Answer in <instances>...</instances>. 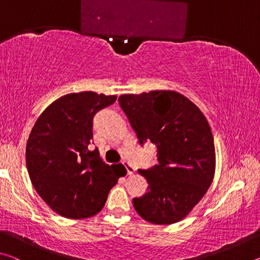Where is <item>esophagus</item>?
Segmentation results:
<instances>
[{
  "instance_id": "1",
  "label": "esophagus",
  "mask_w": 260,
  "mask_h": 260,
  "mask_svg": "<svg viewBox=\"0 0 260 260\" xmlns=\"http://www.w3.org/2000/svg\"><path fill=\"white\" fill-rule=\"evenodd\" d=\"M122 165H124V167L126 169L127 174L131 175V174L134 173V167H133V165L129 164L128 161H124V162H122Z\"/></svg>"
}]
</instances>
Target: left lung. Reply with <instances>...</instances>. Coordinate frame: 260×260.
Returning <instances> with one entry per match:
<instances>
[{
  "label": "left lung",
  "mask_w": 260,
  "mask_h": 260,
  "mask_svg": "<svg viewBox=\"0 0 260 260\" xmlns=\"http://www.w3.org/2000/svg\"><path fill=\"white\" fill-rule=\"evenodd\" d=\"M119 104L141 143L157 147L159 164L139 170L148 191L135 197L141 218L155 225L181 221L208 191L215 172L212 132L203 112L174 90L119 96Z\"/></svg>",
  "instance_id": "1"
}]
</instances>
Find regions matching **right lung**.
I'll return each mask as SVG.
<instances>
[{
  "label": "right lung",
  "instance_id": "obj_1",
  "mask_svg": "<svg viewBox=\"0 0 260 260\" xmlns=\"http://www.w3.org/2000/svg\"><path fill=\"white\" fill-rule=\"evenodd\" d=\"M116 95L94 91L67 94L54 101L35 121L26 144V166L39 196L61 217L98 214L118 182L114 166L88 150L93 118L116 102Z\"/></svg>",
  "mask_w": 260,
  "mask_h": 260
}]
</instances>
